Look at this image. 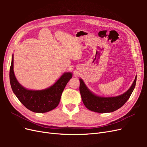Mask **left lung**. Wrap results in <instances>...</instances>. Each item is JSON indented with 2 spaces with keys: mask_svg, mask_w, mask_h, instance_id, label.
Segmentation results:
<instances>
[{
  "mask_svg": "<svg viewBox=\"0 0 147 147\" xmlns=\"http://www.w3.org/2000/svg\"><path fill=\"white\" fill-rule=\"evenodd\" d=\"M80 92L82 101L86 107L97 113H110L119 109L129 98L136 86L137 77L129 90L123 94L115 97H101L94 94L80 78Z\"/></svg>",
  "mask_w": 147,
  "mask_h": 147,
  "instance_id": "obj_1",
  "label": "left lung"
}]
</instances>
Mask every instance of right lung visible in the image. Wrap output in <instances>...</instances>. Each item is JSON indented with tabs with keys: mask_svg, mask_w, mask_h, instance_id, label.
I'll return each instance as SVG.
<instances>
[{
	"mask_svg": "<svg viewBox=\"0 0 147 147\" xmlns=\"http://www.w3.org/2000/svg\"><path fill=\"white\" fill-rule=\"evenodd\" d=\"M72 77L71 72H65L53 85L42 90H30L18 82L13 70V55L10 69L12 90L24 106L35 113H45L58 105L67 83Z\"/></svg>",
	"mask_w": 147,
	"mask_h": 147,
	"instance_id": "1",
	"label": "right lung"
}]
</instances>
